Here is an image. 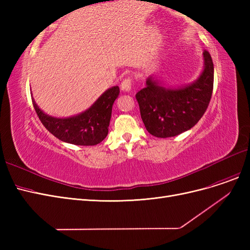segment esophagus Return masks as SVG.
Returning <instances> with one entry per match:
<instances>
[{
    "label": "esophagus",
    "mask_w": 250,
    "mask_h": 250,
    "mask_svg": "<svg viewBox=\"0 0 250 250\" xmlns=\"http://www.w3.org/2000/svg\"><path fill=\"white\" fill-rule=\"evenodd\" d=\"M131 84H132V79L131 78H126L122 81L121 83V89L123 90V92H130L131 89Z\"/></svg>",
    "instance_id": "34e87169"
}]
</instances>
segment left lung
Listing matches in <instances>:
<instances>
[{
    "mask_svg": "<svg viewBox=\"0 0 250 250\" xmlns=\"http://www.w3.org/2000/svg\"><path fill=\"white\" fill-rule=\"evenodd\" d=\"M214 64L203 52V70L194 82L167 87L151 75L135 95L147 131L156 138L175 137L191 129L206 112L213 93Z\"/></svg>",
    "mask_w": 250,
    "mask_h": 250,
    "instance_id": "1",
    "label": "left lung"
}]
</instances>
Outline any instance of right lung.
<instances>
[{
  "mask_svg": "<svg viewBox=\"0 0 250 250\" xmlns=\"http://www.w3.org/2000/svg\"><path fill=\"white\" fill-rule=\"evenodd\" d=\"M119 93V86H112L86 110L67 118L49 116L39 107L33 97L32 102L42 123L54 137L73 145L94 146L107 137L112 105Z\"/></svg>",
  "mask_w": 250,
  "mask_h": 250,
  "instance_id": "obj_1",
  "label": "right lung"
}]
</instances>
